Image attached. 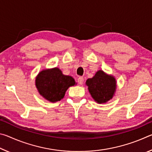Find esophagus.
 Returning <instances> with one entry per match:
<instances>
[{
    "label": "esophagus",
    "instance_id": "1",
    "mask_svg": "<svg viewBox=\"0 0 152 152\" xmlns=\"http://www.w3.org/2000/svg\"><path fill=\"white\" fill-rule=\"evenodd\" d=\"M78 82L80 84V85H82V84H83V82H84V78H83V77L80 76L79 78H78Z\"/></svg>",
    "mask_w": 152,
    "mask_h": 152
}]
</instances>
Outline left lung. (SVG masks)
<instances>
[{
  "label": "left lung",
  "instance_id": "1",
  "mask_svg": "<svg viewBox=\"0 0 152 152\" xmlns=\"http://www.w3.org/2000/svg\"><path fill=\"white\" fill-rule=\"evenodd\" d=\"M89 92L98 103H105L112 99L116 91V80L112 75H108L102 70L96 72L92 78L86 82Z\"/></svg>",
  "mask_w": 152,
  "mask_h": 152
}]
</instances>
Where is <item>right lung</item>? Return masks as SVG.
<instances>
[{
  "label": "right lung",
  "mask_w": 152,
  "mask_h": 152,
  "mask_svg": "<svg viewBox=\"0 0 152 152\" xmlns=\"http://www.w3.org/2000/svg\"><path fill=\"white\" fill-rule=\"evenodd\" d=\"M75 84L72 77L64 75L58 68L41 71L35 78V86L39 93L52 102L60 101L69 87Z\"/></svg>",
  "instance_id": "add662e5"
}]
</instances>
